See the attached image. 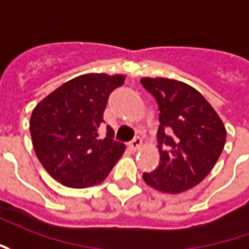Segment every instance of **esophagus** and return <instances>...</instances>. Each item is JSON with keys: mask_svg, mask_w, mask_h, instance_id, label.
Returning a JSON list of instances; mask_svg holds the SVG:
<instances>
[{"mask_svg": "<svg viewBox=\"0 0 249 249\" xmlns=\"http://www.w3.org/2000/svg\"><path fill=\"white\" fill-rule=\"evenodd\" d=\"M141 145H142V140H141L140 137H136L135 140L130 141V142H129V149H130V151L136 152V151H139V149H140Z\"/></svg>", "mask_w": 249, "mask_h": 249, "instance_id": "34e87169", "label": "esophagus"}]
</instances>
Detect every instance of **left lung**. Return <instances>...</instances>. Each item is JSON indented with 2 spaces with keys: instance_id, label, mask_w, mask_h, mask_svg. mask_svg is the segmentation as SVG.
<instances>
[{
  "instance_id": "1",
  "label": "left lung",
  "mask_w": 249,
  "mask_h": 249,
  "mask_svg": "<svg viewBox=\"0 0 249 249\" xmlns=\"http://www.w3.org/2000/svg\"><path fill=\"white\" fill-rule=\"evenodd\" d=\"M141 85L159 105L160 164L142 178L160 192L180 193L207 178L224 148L219 114L195 88L171 78L144 77Z\"/></svg>"
}]
</instances>
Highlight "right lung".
Returning <instances> with one entry per match:
<instances>
[{
	"mask_svg": "<svg viewBox=\"0 0 249 249\" xmlns=\"http://www.w3.org/2000/svg\"><path fill=\"white\" fill-rule=\"evenodd\" d=\"M125 76L82 74L62 84L32 112L30 135L38 160L52 178L69 188H87L104 181L124 153L125 145L98 139L109 94Z\"/></svg>",
	"mask_w": 249,
	"mask_h": 249,
	"instance_id": "add662e5",
	"label": "right lung"
}]
</instances>
